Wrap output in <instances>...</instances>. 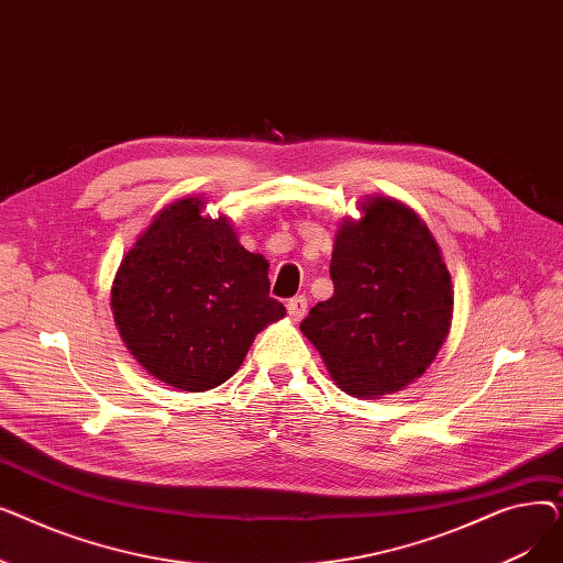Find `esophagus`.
<instances>
[{
    "label": "esophagus",
    "mask_w": 563,
    "mask_h": 563,
    "mask_svg": "<svg viewBox=\"0 0 563 563\" xmlns=\"http://www.w3.org/2000/svg\"><path fill=\"white\" fill-rule=\"evenodd\" d=\"M287 312H289V317L294 319V321H301L303 317H306V312H308V299L303 297H294V299H289L287 301Z\"/></svg>",
    "instance_id": "1"
}]
</instances>
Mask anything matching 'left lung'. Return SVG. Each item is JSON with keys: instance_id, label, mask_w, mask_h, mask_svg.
<instances>
[{"instance_id": "obj_1", "label": "left lung", "mask_w": 563, "mask_h": 563, "mask_svg": "<svg viewBox=\"0 0 563 563\" xmlns=\"http://www.w3.org/2000/svg\"><path fill=\"white\" fill-rule=\"evenodd\" d=\"M333 244L329 301L301 321L342 393L376 399L420 378L445 342L452 276L427 223L395 198L374 196Z\"/></svg>"}]
</instances>
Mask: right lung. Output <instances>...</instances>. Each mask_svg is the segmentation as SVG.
<instances>
[{"label": "right lung", "mask_w": 563, "mask_h": 563, "mask_svg": "<svg viewBox=\"0 0 563 563\" xmlns=\"http://www.w3.org/2000/svg\"><path fill=\"white\" fill-rule=\"evenodd\" d=\"M202 198L175 200L118 266L113 321L139 365L166 386H221L255 335L285 317L269 297V262L249 253L230 219L202 214Z\"/></svg>", "instance_id": "1"}]
</instances>
